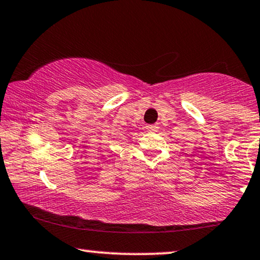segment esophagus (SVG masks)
I'll return each mask as SVG.
<instances>
[{"mask_svg": "<svg viewBox=\"0 0 260 260\" xmlns=\"http://www.w3.org/2000/svg\"><path fill=\"white\" fill-rule=\"evenodd\" d=\"M157 126L156 124H149V125H147L146 126V129H147V131H150V133H153V131H156L157 130Z\"/></svg>", "mask_w": 260, "mask_h": 260, "instance_id": "1", "label": "esophagus"}]
</instances>
